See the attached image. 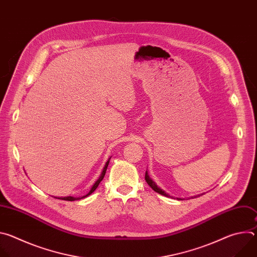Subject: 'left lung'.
<instances>
[{
  "mask_svg": "<svg viewBox=\"0 0 257 257\" xmlns=\"http://www.w3.org/2000/svg\"><path fill=\"white\" fill-rule=\"evenodd\" d=\"M145 181H146V183H148V184L153 188V190H155L156 192H158V193H160V194H162V195H164V196L170 197V195H169L168 193H166L163 189H161L160 187H158V185L156 184V182H155V181H153V179L149 176L148 171L145 172ZM177 199H181V200H182V198H177Z\"/></svg>",
  "mask_w": 257,
  "mask_h": 257,
  "instance_id": "1",
  "label": "left lung"
}]
</instances>
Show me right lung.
<instances>
[{
	"instance_id": "add662e5",
	"label": "right lung",
	"mask_w": 257,
	"mask_h": 257,
	"mask_svg": "<svg viewBox=\"0 0 257 257\" xmlns=\"http://www.w3.org/2000/svg\"><path fill=\"white\" fill-rule=\"evenodd\" d=\"M109 160H111V158H109L108 160H107V162L105 163V165H104V167H103V169H102V172H101V174H100V176H99V178L96 180V182L94 183L93 184V186L91 187V189H90V191L86 194V195H84V196H82V197H73V196H67V197H56V198H58V199H62V200H67V201H74V200H78V199H81V198H84V197H86V196H88V195H90L96 188H97V186H98V184L100 183V181L103 179V177H104V175H105V171H106V168H107V166H108V163H109Z\"/></svg>"
}]
</instances>
